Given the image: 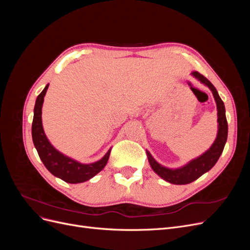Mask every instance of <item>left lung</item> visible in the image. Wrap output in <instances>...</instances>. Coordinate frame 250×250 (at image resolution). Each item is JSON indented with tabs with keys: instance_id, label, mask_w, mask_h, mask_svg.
Masks as SVG:
<instances>
[{
	"instance_id": "obj_1",
	"label": "left lung",
	"mask_w": 250,
	"mask_h": 250,
	"mask_svg": "<svg viewBox=\"0 0 250 250\" xmlns=\"http://www.w3.org/2000/svg\"><path fill=\"white\" fill-rule=\"evenodd\" d=\"M192 75L195 78H197L199 81L204 83L207 86H208V88L211 90V93H213L218 110V133L214 144L207 152H204L199 157L195 158V160L191 161L190 163L184 166V167L178 169H169L163 167V166L158 164L152 157V155L147 151L148 161L152 170L158 176H161L166 181L174 185L190 184L192 181L199 178L202 174L209 171L214 167L215 164L219 160V157L222 154L226 140H228L229 126L225 116V106L223 101L221 100V98L218 95L217 89L213 84H211L210 81H208L200 73L193 72Z\"/></svg>"
}]
</instances>
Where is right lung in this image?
<instances>
[{"label": "right lung", "instance_id": "1", "mask_svg": "<svg viewBox=\"0 0 250 250\" xmlns=\"http://www.w3.org/2000/svg\"><path fill=\"white\" fill-rule=\"evenodd\" d=\"M48 87L49 84L46 85L42 92L36 98L32 122L33 144L44 167L53 175L69 184L84 183V181L94 177L106 166L110 154V149L100 161L93 164H81L60 153L53 147L43 132L42 123V107L43 97L47 93Z\"/></svg>", "mask_w": 250, "mask_h": 250}]
</instances>
